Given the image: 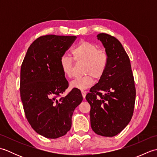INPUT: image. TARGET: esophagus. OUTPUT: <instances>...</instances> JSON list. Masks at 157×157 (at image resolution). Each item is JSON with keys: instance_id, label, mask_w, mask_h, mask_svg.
<instances>
[{"instance_id": "34e87169", "label": "esophagus", "mask_w": 157, "mask_h": 157, "mask_svg": "<svg viewBox=\"0 0 157 157\" xmlns=\"http://www.w3.org/2000/svg\"><path fill=\"white\" fill-rule=\"evenodd\" d=\"M81 92H82V94L83 98H86V92L84 90H82Z\"/></svg>"}]
</instances>
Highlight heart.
Masks as SVG:
<instances>
[{
    "label": "heart",
    "mask_w": 157,
    "mask_h": 157,
    "mask_svg": "<svg viewBox=\"0 0 157 157\" xmlns=\"http://www.w3.org/2000/svg\"><path fill=\"white\" fill-rule=\"evenodd\" d=\"M73 58L77 63H84L83 69L86 75L82 78H75L70 82L71 88L84 90L90 88L94 84L92 76L96 79L104 75L108 63L106 53L99 50L96 44L88 41H81L71 52ZM60 66L64 75L71 78L73 69V60L66 55L60 59Z\"/></svg>",
    "instance_id": "heart-1"
}]
</instances>
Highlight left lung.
<instances>
[{
    "label": "left lung",
    "instance_id": "obj_1",
    "mask_svg": "<svg viewBox=\"0 0 157 157\" xmlns=\"http://www.w3.org/2000/svg\"><path fill=\"white\" fill-rule=\"evenodd\" d=\"M108 56L106 71L90 88L86 99L90 105L91 128L96 134L113 137L131 121L136 88L129 56L117 39L105 33L97 35Z\"/></svg>",
    "mask_w": 157,
    "mask_h": 157
}]
</instances>
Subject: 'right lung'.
Here are the masks:
<instances>
[{
	"label": "right lung",
	"mask_w": 157,
	"mask_h": 157,
	"mask_svg": "<svg viewBox=\"0 0 157 157\" xmlns=\"http://www.w3.org/2000/svg\"><path fill=\"white\" fill-rule=\"evenodd\" d=\"M76 36L46 35L29 46L20 73V96L32 128L45 138L65 135L71 127L75 109L82 102L81 91L73 89L64 97L68 82L60 59Z\"/></svg>",
	"instance_id": "add662e5"
}]
</instances>
